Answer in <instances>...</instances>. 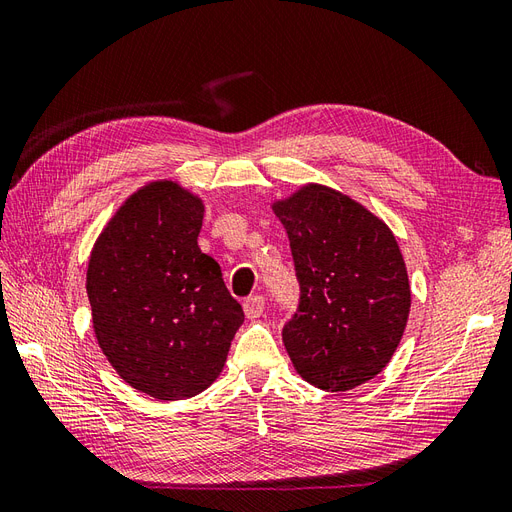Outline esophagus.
<instances>
[{"label":"esophagus","mask_w":512,"mask_h":512,"mask_svg":"<svg viewBox=\"0 0 512 512\" xmlns=\"http://www.w3.org/2000/svg\"><path fill=\"white\" fill-rule=\"evenodd\" d=\"M262 309H265V299H262L260 294H254V297H247L243 301V312L250 320L258 318L262 314Z\"/></svg>","instance_id":"obj_1"}]
</instances>
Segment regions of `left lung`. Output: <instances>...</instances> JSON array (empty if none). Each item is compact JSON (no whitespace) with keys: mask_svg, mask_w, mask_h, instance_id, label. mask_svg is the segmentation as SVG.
Here are the masks:
<instances>
[{"mask_svg":"<svg viewBox=\"0 0 512 512\" xmlns=\"http://www.w3.org/2000/svg\"><path fill=\"white\" fill-rule=\"evenodd\" d=\"M273 211L286 228L299 301L282 329L294 369L350 391L386 367L404 335L410 284L393 232L352 198L305 185Z\"/></svg>","mask_w":512,"mask_h":512,"instance_id":"obj_1","label":"left lung"}]
</instances>
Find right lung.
Returning a JSON list of instances; mask_svg holds the SVG:
<instances>
[{
	"label": "right lung",
	"mask_w": 512,
	"mask_h": 512,
	"mask_svg": "<svg viewBox=\"0 0 512 512\" xmlns=\"http://www.w3.org/2000/svg\"><path fill=\"white\" fill-rule=\"evenodd\" d=\"M203 203L173 181L130 196L108 222L87 269L98 344L136 391L173 401L220 376L243 307L200 252Z\"/></svg>",
	"instance_id": "obj_1"
}]
</instances>
